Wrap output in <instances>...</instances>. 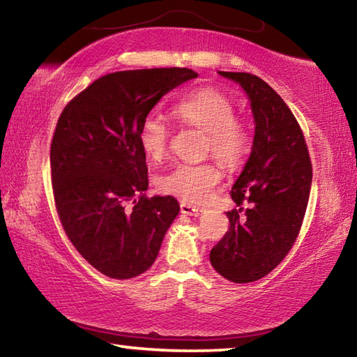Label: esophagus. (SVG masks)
Returning a JSON list of instances; mask_svg holds the SVG:
<instances>
[{
	"label": "esophagus",
	"instance_id": "1",
	"mask_svg": "<svg viewBox=\"0 0 357 357\" xmlns=\"http://www.w3.org/2000/svg\"><path fill=\"white\" fill-rule=\"evenodd\" d=\"M179 208H181V213L185 215H200L203 213V209L200 206H195V204H190L187 202H181Z\"/></svg>",
	"mask_w": 357,
	"mask_h": 357
}]
</instances>
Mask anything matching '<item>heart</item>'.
Here are the masks:
<instances>
[{"mask_svg":"<svg viewBox=\"0 0 357 357\" xmlns=\"http://www.w3.org/2000/svg\"><path fill=\"white\" fill-rule=\"evenodd\" d=\"M181 124L206 134L204 151L214 154L223 165L236 168L245 160L252 148V134L236 116V108L227 94L204 86L181 99L172 108ZM170 132L155 116H146L138 128V143L151 160H162L168 153ZM222 172L215 162L179 164L159 179V189L167 195L187 203H203L220 183Z\"/></svg>","mask_w":357,"mask_h":357,"instance_id":"b5f03b06","label":"heart"}]
</instances>
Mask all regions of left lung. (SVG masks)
<instances>
[{
    "instance_id": "1",
    "label": "left lung",
    "mask_w": 357,
    "mask_h": 357,
    "mask_svg": "<svg viewBox=\"0 0 357 357\" xmlns=\"http://www.w3.org/2000/svg\"><path fill=\"white\" fill-rule=\"evenodd\" d=\"M250 99L255 137L249 160L229 195V228L209 253L213 268L234 283L268 275L291 250L301 231L312 185V162L302 129L283 99L247 72H219Z\"/></svg>"
}]
</instances>
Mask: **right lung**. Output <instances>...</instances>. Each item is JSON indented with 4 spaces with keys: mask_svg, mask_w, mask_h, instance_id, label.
<instances>
[{
    "mask_svg": "<svg viewBox=\"0 0 357 357\" xmlns=\"http://www.w3.org/2000/svg\"><path fill=\"white\" fill-rule=\"evenodd\" d=\"M197 72L185 68L113 72L64 107L50 144L59 222L86 261L112 279H132L155 261L179 213L172 195L148 197L138 128L153 107Z\"/></svg>",
    "mask_w": 357,
    "mask_h": 357,
    "instance_id": "right-lung-1",
    "label": "right lung"
}]
</instances>
